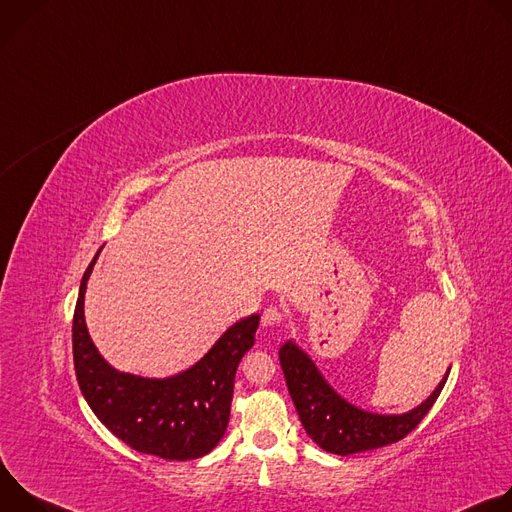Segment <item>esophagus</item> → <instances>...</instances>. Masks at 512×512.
<instances>
[{
    "label": "esophagus",
    "mask_w": 512,
    "mask_h": 512,
    "mask_svg": "<svg viewBox=\"0 0 512 512\" xmlns=\"http://www.w3.org/2000/svg\"><path fill=\"white\" fill-rule=\"evenodd\" d=\"M281 322H283V312L275 306H269L261 316V326L263 328H273V326H279Z\"/></svg>",
    "instance_id": "34e87169"
}]
</instances>
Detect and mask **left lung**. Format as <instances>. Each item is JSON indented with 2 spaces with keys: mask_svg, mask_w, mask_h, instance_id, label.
<instances>
[{
  "mask_svg": "<svg viewBox=\"0 0 512 512\" xmlns=\"http://www.w3.org/2000/svg\"><path fill=\"white\" fill-rule=\"evenodd\" d=\"M279 362L306 433L322 450L338 456L369 452L403 440L433 407L450 375L448 369L440 385L415 409L401 415H379L344 401L294 340L279 348Z\"/></svg>",
  "mask_w": 512,
  "mask_h": 512,
  "instance_id": "1",
  "label": "left lung"
}]
</instances>
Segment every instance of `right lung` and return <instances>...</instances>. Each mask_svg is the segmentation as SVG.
I'll return each instance as SVG.
<instances>
[{"label":"right lung","mask_w":512,"mask_h":512,"mask_svg":"<svg viewBox=\"0 0 512 512\" xmlns=\"http://www.w3.org/2000/svg\"><path fill=\"white\" fill-rule=\"evenodd\" d=\"M99 253L83 275L72 318V356L89 407L115 437L141 454L178 462L206 456L227 431L235 373L255 344L259 314L233 324L180 375L143 379L119 373L99 354L85 324V291Z\"/></svg>","instance_id":"right-lung-1"}]
</instances>
